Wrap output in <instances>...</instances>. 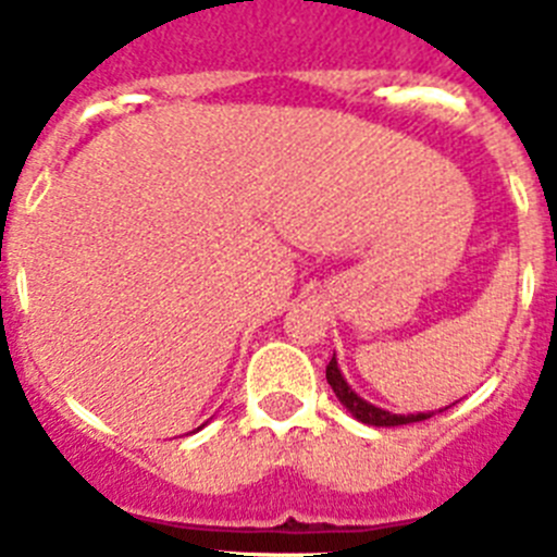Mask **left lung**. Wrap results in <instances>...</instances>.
I'll use <instances>...</instances> for the list:
<instances>
[{
	"label": "left lung",
	"mask_w": 557,
	"mask_h": 557,
	"mask_svg": "<svg viewBox=\"0 0 557 557\" xmlns=\"http://www.w3.org/2000/svg\"><path fill=\"white\" fill-rule=\"evenodd\" d=\"M326 379H329V385H332L334 396L339 398V405L346 407L357 421H362V424L368 426H405V424H416V421H426V418L435 416V412H410V416H398V412L382 410V407L371 405V401H366L359 393L351 391V385H348L343 371H339L337 357H332V362L326 366ZM449 407H444V410H449Z\"/></svg>",
	"instance_id": "1"
}]
</instances>
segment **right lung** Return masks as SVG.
<instances>
[{
    "label": "right lung",
    "instance_id": "right-lung-1",
    "mask_svg": "<svg viewBox=\"0 0 557 557\" xmlns=\"http://www.w3.org/2000/svg\"><path fill=\"white\" fill-rule=\"evenodd\" d=\"M198 430H200V426H198Z\"/></svg>",
    "mask_w": 557,
    "mask_h": 557
}]
</instances>
